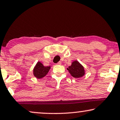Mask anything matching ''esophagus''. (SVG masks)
<instances>
[{"instance_id":"obj_1","label":"esophagus","mask_w":120,"mask_h":120,"mask_svg":"<svg viewBox=\"0 0 120 120\" xmlns=\"http://www.w3.org/2000/svg\"><path fill=\"white\" fill-rule=\"evenodd\" d=\"M57 65H61V63L60 61H59V62H58V63H57Z\"/></svg>"}]
</instances>
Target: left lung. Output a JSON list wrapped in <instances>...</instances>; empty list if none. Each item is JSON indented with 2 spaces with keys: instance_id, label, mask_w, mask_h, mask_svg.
<instances>
[{
  "instance_id": "8db88e82",
  "label": "left lung",
  "mask_w": 120,
  "mask_h": 120,
  "mask_svg": "<svg viewBox=\"0 0 120 120\" xmlns=\"http://www.w3.org/2000/svg\"><path fill=\"white\" fill-rule=\"evenodd\" d=\"M72 76L75 78H81L85 75L84 67L78 61H73L71 66L67 68Z\"/></svg>"
}]
</instances>
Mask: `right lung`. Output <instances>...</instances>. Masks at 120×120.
Segmentation results:
<instances>
[{
  "label": "right lung",
  "mask_w": 120,
  "mask_h": 120,
  "mask_svg": "<svg viewBox=\"0 0 120 120\" xmlns=\"http://www.w3.org/2000/svg\"><path fill=\"white\" fill-rule=\"evenodd\" d=\"M50 69V66H44L42 63H41L40 61H38L33 68V75L35 77L38 79H42L47 75Z\"/></svg>",
  "instance_id": "1"
}]
</instances>
